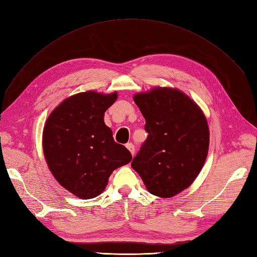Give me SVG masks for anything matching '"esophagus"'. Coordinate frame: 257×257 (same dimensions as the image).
Here are the masks:
<instances>
[{"mask_svg":"<svg viewBox=\"0 0 257 257\" xmlns=\"http://www.w3.org/2000/svg\"><path fill=\"white\" fill-rule=\"evenodd\" d=\"M125 147H126L127 149H128V152L132 154V156H134V153H135V147H134V145L132 143H128V144H126V145H125Z\"/></svg>","mask_w":257,"mask_h":257,"instance_id":"obj_1","label":"esophagus"}]
</instances>
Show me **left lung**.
Here are the masks:
<instances>
[{
  "instance_id": "obj_1",
  "label": "left lung",
  "mask_w": 257,
  "mask_h": 257,
  "mask_svg": "<svg viewBox=\"0 0 257 257\" xmlns=\"http://www.w3.org/2000/svg\"><path fill=\"white\" fill-rule=\"evenodd\" d=\"M133 99L148 137L131 166L150 194L176 196L195 181L207 158V118L193 99L171 87H154Z\"/></svg>"
}]
</instances>
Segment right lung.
<instances>
[{"mask_svg": "<svg viewBox=\"0 0 257 257\" xmlns=\"http://www.w3.org/2000/svg\"><path fill=\"white\" fill-rule=\"evenodd\" d=\"M116 99V91L93 90L67 97L49 114L43 127L49 170L60 185L81 199L100 195L111 173L132 160L103 121L104 112Z\"/></svg>", "mask_w": 257, "mask_h": 257, "instance_id": "obj_1", "label": "right lung"}]
</instances>
